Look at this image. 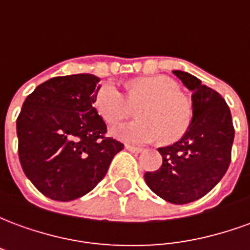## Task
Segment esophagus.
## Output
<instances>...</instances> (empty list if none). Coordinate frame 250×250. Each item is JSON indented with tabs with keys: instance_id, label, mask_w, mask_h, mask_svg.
I'll return each mask as SVG.
<instances>
[{
	"instance_id": "obj_1",
	"label": "esophagus",
	"mask_w": 250,
	"mask_h": 250,
	"mask_svg": "<svg viewBox=\"0 0 250 250\" xmlns=\"http://www.w3.org/2000/svg\"><path fill=\"white\" fill-rule=\"evenodd\" d=\"M125 148L131 152H142L143 151V148L142 147H135V146H131V145H125Z\"/></svg>"
}]
</instances>
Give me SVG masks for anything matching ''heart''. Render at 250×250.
Instances as JSON below:
<instances>
[{
    "label": "heart",
    "instance_id": "1",
    "mask_svg": "<svg viewBox=\"0 0 250 250\" xmlns=\"http://www.w3.org/2000/svg\"><path fill=\"white\" fill-rule=\"evenodd\" d=\"M127 98L112 82L102 84L95 93L93 105L104 122L116 125L132 115L138 107L141 120L112 128V135L127 143H151L161 138L173 143L186 134L193 122V102L179 89L177 82L163 75L135 79L128 83Z\"/></svg>",
    "mask_w": 250,
    "mask_h": 250
}]
</instances>
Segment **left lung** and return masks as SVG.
I'll return each mask as SVG.
<instances>
[{"label": "left lung", "mask_w": 250, "mask_h": 250, "mask_svg": "<svg viewBox=\"0 0 250 250\" xmlns=\"http://www.w3.org/2000/svg\"><path fill=\"white\" fill-rule=\"evenodd\" d=\"M193 92V122L178 142L159 147L162 166L145 181L158 197L184 205L202 198L225 175L231 159L234 127L220 93L188 72L173 71Z\"/></svg>", "instance_id": "1"}]
</instances>
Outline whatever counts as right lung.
I'll use <instances>...</instances> for the list:
<instances>
[{
	"instance_id": "obj_1",
	"label": "right lung",
	"mask_w": 250,
	"mask_h": 250,
	"mask_svg": "<svg viewBox=\"0 0 250 250\" xmlns=\"http://www.w3.org/2000/svg\"><path fill=\"white\" fill-rule=\"evenodd\" d=\"M100 79L89 73L59 76L25 99L17 118L21 167L36 188L55 201L89 193L125 145L105 135L93 107Z\"/></svg>"
}]
</instances>
